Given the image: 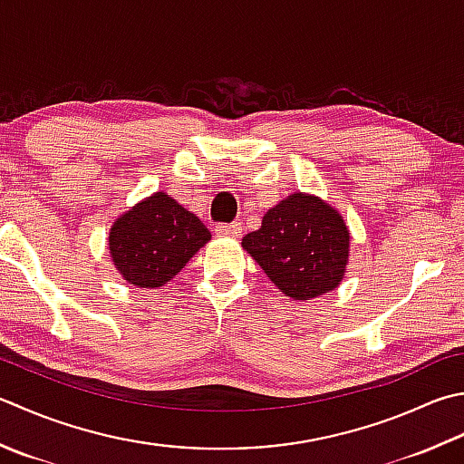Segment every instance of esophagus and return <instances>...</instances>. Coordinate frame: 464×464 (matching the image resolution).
Instances as JSON below:
<instances>
[{
    "instance_id": "34e87169",
    "label": "esophagus",
    "mask_w": 464,
    "mask_h": 464,
    "mask_svg": "<svg viewBox=\"0 0 464 464\" xmlns=\"http://www.w3.org/2000/svg\"><path fill=\"white\" fill-rule=\"evenodd\" d=\"M215 233L217 235H223V237H239L243 233V225L241 223H219L215 225Z\"/></svg>"
}]
</instances>
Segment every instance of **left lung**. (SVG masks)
Listing matches in <instances>:
<instances>
[{
  "instance_id": "8db88e82",
  "label": "left lung",
  "mask_w": 464,
  "mask_h": 464,
  "mask_svg": "<svg viewBox=\"0 0 464 464\" xmlns=\"http://www.w3.org/2000/svg\"><path fill=\"white\" fill-rule=\"evenodd\" d=\"M243 247L277 289L294 299L332 292L343 277L350 233L340 213L312 195H289L271 207Z\"/></svg>"
}]
</instances>
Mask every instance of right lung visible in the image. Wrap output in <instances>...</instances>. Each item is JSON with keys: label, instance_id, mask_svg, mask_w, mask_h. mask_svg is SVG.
<instances>
[{"label": "right lung", "instance_id": "add662e5", "mask_svg": "<svg viewBox=\"0 0 464 464\" xmlns=\"http://www.w3.org/2000/svg\"><path fill=\"white\" fill-rule=\"evenodd\" d=\"M211 239V231L167 193H154L116 219L108 245L121 276L136 287H160Z\"/></svg>", "mask_w": 464, "mask_h": 464}]
</instances>
